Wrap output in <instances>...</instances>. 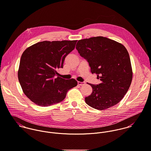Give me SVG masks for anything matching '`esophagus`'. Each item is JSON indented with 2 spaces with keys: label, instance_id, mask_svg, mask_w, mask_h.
Here are the masks:
<instances>
[{
  "label": "esophagus",
  "instance_id": "obj_1",
  "mask_svg": "<svg viewBox=\"0 0 151 151\" xmlns=\"http://www.w3.org/2000/svg\"><path fill=\"white\" fill-rule=\"evenodd\" d=\"M78 84L79 86H83V85H84L85 84V82H78Z\"/></svg>",
  "mask_w": 151,
  "mask_h": 151
}]
</instances>
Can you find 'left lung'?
<instances>
[{
	"mask_svg": "<svg viewBox=\"0 0 151 151\" xmlns=\"http://www.w3.org/2000/svg\"><path fill=\"white\" fill-rule=\"evenodd\" d=\"M80 55L89 62L91 72L101 83L89 84L93 91L85 97L87 104L103 110L119 103L131 85L132 71L129 54L120 43L103 37L79 40L76 45Z\"/></svg>",
	"mask_w": 151,
	"mask_h": 151,
	"instance_id": "left-lung-1",
	"label": "left lung"
}]
</instances>
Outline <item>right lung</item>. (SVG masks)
Masks as SVG:
<instances>
[{
    "label": "right lung",
    "instance_id": "add662e5",
    "mask_svg": "<svg viewBox=\"0 0 151 151\" xmlns=\"http://www.w3.org/2000/svg\"><path fill=\"white\" fill-rule=\"evenodd\" d=\"M77 40L44 41L27 48L23 53L18 78L24 93L35 104L47 107L58 103L68 91L78 85L74 79L56 78L65 57L72 51Z\"/></svg>",
    "mask_w": 151,
    "mask_h": 151
}]
</instances>
